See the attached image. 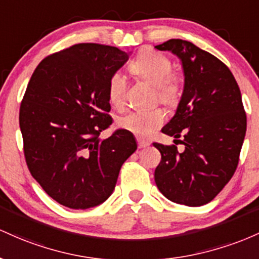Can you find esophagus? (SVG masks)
<instances>
[{"label":"esophagus","mask_w":259,"mask_h":259,"mask_svg":"<svg viewBox=\"0 0 259 259\" xmlns=\"http://www.w3.org/2000/svg\"><path fill=\"white\" fill-rule=\"evenodd\" d=\"M137 143H138L139 149H142V148H145V147H148V145H149V142L144 141V139H141V138L137 139Z\"/></svg>","instance_id":"1"}]
</instances>
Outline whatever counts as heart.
Segmentation results:
<instances>
[{"label": "heart", "mask_w": 259, "mask_h": 259, "mask_svg": "<svg viewBox=\"0 0 259 259\" xmlns=\"http://www.w3.org/2000/svg\"><path fill=\"white\" fill-rule=\"evenodd\" d=\"M131 71L138 77L155 85L158 100L164 105L174 107L182 97L181 80L171 74L172 65L165 55L150 49L142 50L130 65ZM127 92V78L121 71H115L107 82V98L115 106L124 103ZM165 114L160 107L149 110H131L118 117L120 128L138 136L149 137L164 123Z\"/></svg>", "instance_id": "obj_1"}]
</instances>
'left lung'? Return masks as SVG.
Returning a JSON list of instances; mask_svg holds the SVG:
<instances>
[{
	"label": "left lung",
	"mask_w": 259,
	"mask_h": 259,
	"mask_svg": "<svg viewBox=\"0 0 259 259\" xmlns=\"http://www.w3.org/2000/svg\"><path fill=\"white\" fill-rule=\"evenodd\" d=\"M155 49L182 61L185 88L175 116L161 130L183 137L176 145L153 143L161 154L154 179L171 202L199 207L215 198L239 164L247 117L236 79L225 63L190 41L170 39Z\"/></svg>",
	"instance_id": "left-lung-1"
}]
</instances>
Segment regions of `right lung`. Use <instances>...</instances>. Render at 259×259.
<instances>
[{"instance_id": "obj_1", "label": "right lung", "mask_w": 259, "mask_h": 259, "mask_svg": "<svg viewBox=\"0 0 259 259\" xmlns=\"http://www.w3.org/2000/svg\"><path fill=\"white\" fill-rule=\"evenodd\" d=\"M128 60L115 46L75 44L44 59L19 109L23 150L31 176L60 204L87 209L111 196L124 161L137 149L130 132L109 128L107 82Z\"/></svg>"}]
</instances>
